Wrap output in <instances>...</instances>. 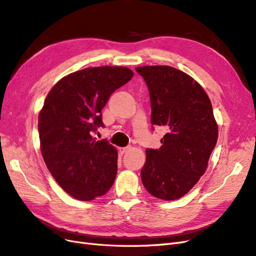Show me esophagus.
<instances>
[{
    "label": "esophagus",
    "mask_w": 256,
    "mask_h": 256,
    "mask_svg": "<svg viewBox=\"0 0 256 256\" xmlns=\"http://www.w3.org/2000/svg\"><path fill=\"white\" fill-rule=\"evenodd\" d=\"M129 147H120L118 148V152H120V154H124L125 152H129Z\"/></svg>",
    "instance_id": "esophagus-1"
}]
</instances>
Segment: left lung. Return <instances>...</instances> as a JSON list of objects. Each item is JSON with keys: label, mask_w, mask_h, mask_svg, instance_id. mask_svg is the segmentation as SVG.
<instances>
[{"label": "left lung", "mask_w": 256, "mask_h": 256, "mask_svg": "<svg viewBox=\"0 0 256 256\" xmlns=\"http://www.w3.org/2000/svg\"><path fill=\"white\" fill-rule=\"evenodd\" d=\"M136 70L148 86L152 125L168 129L159 150H146L141 180L152 196L174 200L205 173L218 140V124L206 92L189 74L162 65Z\"/></svg>", "instance_id": "obj_1"}]
</instances>
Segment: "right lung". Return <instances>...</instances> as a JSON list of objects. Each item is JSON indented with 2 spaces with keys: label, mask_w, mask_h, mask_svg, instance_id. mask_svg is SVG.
Masks as SVG:
<instances>
[{
  "label": "right lung",
  "mask_w": 256,
  "mask_h": 256,
  "mask_svg": "<svg viewBox=\"0 0 256 256\" xmlns=\"http://www.w3.org/2000/svg\"><path fill=\"white\" fill-rule=\"evenodd\" d=\"M134 76L127 67L85 68L62 78L38 115L40 150L54 180L69 196L92 200L110 190L118 150L92 136L104 127L102 110L112 92Z\"/></svg>",
  "instance_id": "add662e5"
}]
</instances>
